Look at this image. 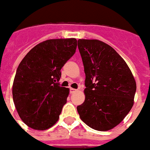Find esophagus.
Segmentation results:
<instances>
[{
    "label": "esophagus",
    "mask_w": 150,
    "mask_h": 150,
    "mask_svg": "<svg viewBox=\"0 0 150 150\" xmlns=\"http://www.w3.org/2000/svg\"><path fill=\"white\" fill-rule=\"evenodd\" d=\"M76 91H77V90L74 89V88H70V89H69V92H70V94H74V93H75Z\"/></svg>",
    "instance_id": "obj_1"
}]
</instances>
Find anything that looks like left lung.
I'll use <instances>...</instances> for the list:
<instances>
[{"label": "left lung", "instance_id": "obj_1", "mask_svg": "<svg viewBox=\"0 0 150 150\" xmlns=\"http://www.w3.org/2000/svg\"><path fill=\"white\" fill-rule=\"evenodd\" d=\"M84 67L85 100L76 107L81 120L98 131L118 125L132 108L136 83L118 52L96 39H79Z\"/></svg>", "mask_w": 150, "mask_h": 150}]
</instances>
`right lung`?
Segmentation results:
<instances>
[{
    "instance_id": "1",
    "label": "right lung",
    "mask_w": 150,
    "mask_h": 150,
    "mask_svg": "<svg viewBox=\"0 0 150 150\" xmlns=\"http://www.w3.org/2000/svg\"><path fill=\"white\" fill-rule=\"evenodd\" d=\"M76 39H50L28 52L13 83V100L20 118L32 129L45 130L58 121L69 89L60 87L61 69L76 52Z\"/></svg>"
}]
</instances>
